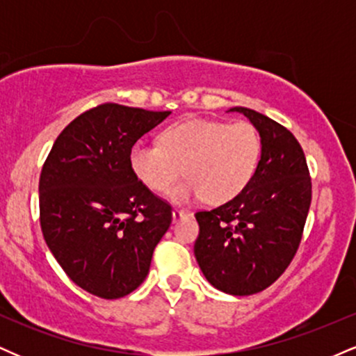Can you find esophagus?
I'll return each mask as SVG.
<instances>
[{
    "instance_id": "esophagus-1",
    "label": "esophagus",
    "mask_w": 356,
    "mask_h": 356,
    "mask_svg": "<svg viewBox=\"0 0 356 356\" xmlns=\"http://www.w3.org/2000/svg\"><path fill=\"white\" fill-rule=\"evenodd\" d=\"M187 216H191V212L182 211V209H174V211H172V219H174V220H179V219H182V218H187Z\"/></svg>"
}]
</instances>
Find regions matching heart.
I'll return each mask as SVG.
<instances>
[{"label":"heart","instance_id":"obj_1","mask_svg":"<svg viewBox=\"0 0 356 356\" xmlns=\"http://www.w3.org/2000/svg\"><path fill=\"white\" fill-rule=\"evenodd\" d=\"M263 142L251 122L192 115L162 132L161 145L138 140L130 149V167L144 186L165 194L181 177L187 179L172 192L177 202L206 197L222 204L241 194L254 177Z\"/></svg>","mask_w":356,"mask_h":356}]
</instances>
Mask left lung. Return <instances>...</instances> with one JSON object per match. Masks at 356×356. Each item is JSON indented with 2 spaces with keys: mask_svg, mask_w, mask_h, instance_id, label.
Instances as JSON below:
<instances>
[{
  "mask_svg": "<svg viewBox=\"0 0 356 356\" xmlns=\"http://www.w3.org/2000/svg\"><path fill=\"white\" fill-rule=\"evenodd\" d=\"M229 112L243 113L257 129L261 161L241 194L195 212L194 254L214 288L249 296L275 283L295 257L312 204V177L300 142L286 127L251 108Z\"/></svg>",
  "mask_w": 356,
  "mask_h": 356,
  "instance_id": "obj_1",
  "label": "left lung"
}]
</instances>
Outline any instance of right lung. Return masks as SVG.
Instances as JSON below:
<instances>
[{"instance_id":"right-lung-1","label":"right lung","mask_w":356,"mask_h":356,"mask_svg":"<svg viewBox=\"0 0 356 356\" xmlns=\"http://www.w3.org/2000/svg\"><path fill=\"white\" fill-rule=\"evenodd\" d=\"M170 112L102 104L61 130L40 174V226L67 276L104 300L149 275L172 206L144 186L130 149Z\"/></svg>"}]
</instances>
